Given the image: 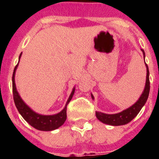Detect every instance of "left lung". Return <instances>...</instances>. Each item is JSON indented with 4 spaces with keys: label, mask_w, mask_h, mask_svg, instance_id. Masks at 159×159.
Segmentation results:
<instances>
[{
    "label": "left lung",
    "mask_w": 159,
    "mask_h": 159,
    "mask_svg": "<svg viewBox=\"0 0 159 159\" xmlns=\"http://www.w3.org/2000/svg\"><path fill=\"white\" fill-rule=\"evenodd\" d=\"M142 52L143 53V57H145V53L144 51L142 49ZM146 68H147V76H146V83L145 87L143 90V93L139 97V99L134 103L132 106L129 107L125 111H121L120 113L117 114H112V115H109V114H105L102 112H96V116L97 118L100 121H102V123L106 124V125H126L129 122H130L134 117L139 114L140 111L144 104L147 102V99L148 97L149 94V90H150V82H149V71H148V65L146 64ZM92 98L94 99V97L92 95Z\"/></svg>",
    "instance_id": "obj_1"
}]
</instances>
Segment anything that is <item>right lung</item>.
<instances>
[{
    "label": "right lung",
    "mask_w": 159,
    "mask_h": 159,
    "mask_svg": "<svg viewBox=\"0 0 159 159\" xmlns=\"http://www.w3.org/2000/svg\"><path fill=\"white\" fill-rule=\"evenodd\" d=\"M21 53L20 55L19 58H20ZM20 61V59H19ZM19 64V62H18ZM18 64L16 65L13 72V76H12V90H13V98L15 104H16V108L18 110L22 117L28 122L31 126L36 129L42 131H51L56 129L59 128L60 126L64 124L66 119H67V106L69 103L70 101L72 100V96L74 94L75 88L72 89V92L70 95L69 98L67 100L66 106L60 111L59 113L53 115V116H43L39 114L36 113L34 111H32L27 105L23 102L20 97L17 90H16V83H15V74H16V68L18 67Z\"/></svg>",
    "instance_id": "obj_1"
}]
</instances>
